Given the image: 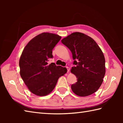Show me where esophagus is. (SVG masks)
<instances>
[{
    "label": "esophagus",
    "instance_id": "obj_1",
    "mask_svg": "<svg viewBox=\"0 0 123 123\" xmlns=\"http://www.w3.org/2000/svg\"><path fill=\"white\" fill-rule=\"evenodd\" d=\"M66 68H67V72H69V71H70V68H69L68 67H66Z\"/></svg>",
    "mask_w": 123,
    "mask_h": 123
}]
</instances>
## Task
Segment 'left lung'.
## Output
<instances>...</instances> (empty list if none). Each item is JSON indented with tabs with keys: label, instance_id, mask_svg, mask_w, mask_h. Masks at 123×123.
Instances as JSON below:
<instances>
[{
	"label": "left lung",
	"instance_id": "8db88e82",
	"mask_svg": "<svg viewBox=\"0 0 123 123\" xmlns=\"http://www.w3.org/2000/svg\"><path fill=\"white\" fill-rule=\"evenodd\" d=\"M71 51L74 67L71 72L77 82L71 85L75 95L86 97L98 90L105 74V59L95 40L85 34L73 33L61 40Z\"/></svg>",
	"mask_w": 123,
	"mask_h": 123
}]
</instances>
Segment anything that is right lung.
<instances>
[{"label": "right lung", "instance_id": "add662e5", "mask_svg": "<svg viewBox=\"0 0 123 123\" xmlns=\"http://www.w3.org/2000/svg\"><path fill=\"white\" fill-rule=\"evenodd\" d=\"M58 35L42 33L32 39L24 49L19 65L20 75L33 94L44 96L51 93L59 78L66 74V68L48 64L52 49L61 40Z\"/></svg>", "mask_w": 123, "mask_h": 123}]
</instances>
